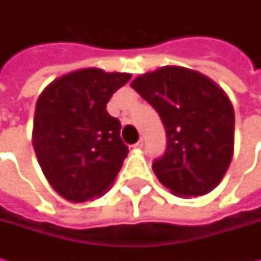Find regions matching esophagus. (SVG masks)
I'll list each match as a JSON object with an SVG mask.
<instances>
[{"label":"esophagus","mask_w":261,"mask_h":261,"mask_svg":"<svg viewBox=\"0 0 261 261\" xmlns=\"http://www.w3.org/2000/svg\"><path fill=\"white\" fill-rule=\"evenodd\" d=\"M142 145H144V141H142V139H139L136 144L129 146V149H130V151H138V149H141V148H142Z\"/></svg>","instance_id":"34e87169"}]
</instances>
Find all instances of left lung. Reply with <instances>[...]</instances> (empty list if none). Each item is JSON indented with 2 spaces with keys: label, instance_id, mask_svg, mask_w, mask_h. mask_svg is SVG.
<instances>
[{
  "label": "left lung",
  "instance_id": "1",
  "mask_svg": "<svg viewBox=\"0 0 261 261\" xmlns=\"http://www.w3.org/2000/svg\"><path fill=\"white\" fill-rule=\"evenodd\" d=\"M130 87L155 109L166 127V152L152 163L160 183L181 197L214 190L234 152L236 116L225 91L183 66L142 74Z\"/></svg>",
  "mask_w": 261,
  "mask_h": 261
}]
</instances>
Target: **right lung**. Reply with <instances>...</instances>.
<instances>
[{
	"mask_svg": "<svg viewBox=\"0 0 261 261\" xmlns=\"http://www.w3.org/2000/svg\"><path fill=\"white\" fill-rule=\"evenodd\" d=\"M126 72L86 68L56 78L39 95L33 148L49 185L69 202L100 197L127 155L120 122L106 110L130 80Z\"/></svg>",
	"mask_w": 261,
	"mask_h": 261,
	"instance_id": "1",
	"label": "right lung"
}]
</instances>
